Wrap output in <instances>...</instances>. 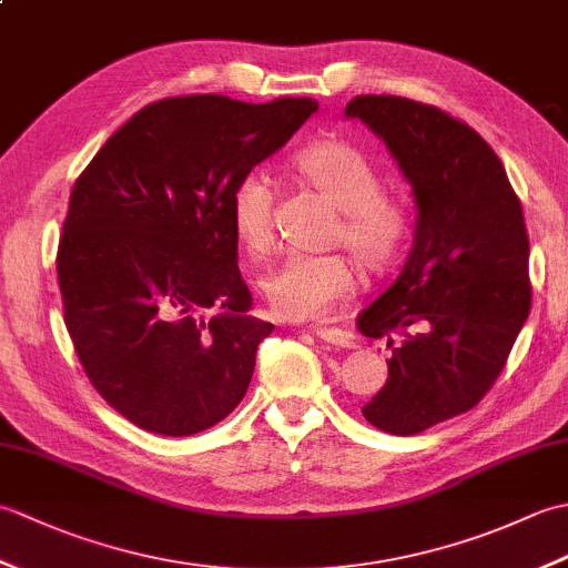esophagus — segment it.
Here are the masks:
<instances>
[{"instance_id": "1", "label": "esophagus", "mask_w": 568, "mask_h": 568, "mask_svg": "<svg viewBox=\"0 0 568 568\" xmlns=\"http://www.w3.org/2000/svg\"><path fill=\"white\" fill-rule=\"evenodd\" d=\"M312 334L317 336L320 342L324 344H332V346H342V348H354L356 339L354 334H348L344 329H336V327H312Z\"/></svg>"}]
</instances>
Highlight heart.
<instances>
[{
    "instance_id": "b5f03b06",
    "label": "heart",
    "mask_w": 568,
    "mask_h": 568,
    "mask_svg": "<svg viewBox=\"0 0 568 568\" xmlns=\"http://www.w3.org/2000/svg\"><path fill=\"white\" fill-rule=\"evenodd\" d=\"M293 171L339 210L332 244L352 251L371 275L388 273L403 258L413 234L405 197L383 190V175L368 155L346 139H320L293 155ZM275 190L263 171L239 180L229 216L241 251L263 256L273 246ZM358 291V273L342 253L287 256L263 275L261 293L275 317L310 322L332 315Z\"/></svg>"
}]
</instances>
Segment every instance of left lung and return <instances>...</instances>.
<instances>
[{
  "mask_svg": "<svg viewBox=\"0 0 568 568\" xmlns=\"http://www.w3.org/2000/svg\"><path fill=\"white\" fill-rule=\"evenodd\" d=\"M346 116L388 143L419 207L403 273L358 317L393 352L361 413L409 437L476 407L508 364L532 307L527 226L496 151L462 119L395 94H358Z\"/></svg>",
  "mask_w": 568,
  "mask_h": 568,
  "instance_id": "8db88e82",
  "label": "left lung"
}]
</instances>
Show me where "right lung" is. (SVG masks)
Wrapping results in <instances>:
<instances>
[{"label":"right lung","instance_id":"obj_1","mask_svg":"<svg viewBox=\"0 0 568 568\" xmlns=\"http://www.w3.org/2000/svg\"><path fill=\"white\" fill-rule=\"evenodd\" d=\"M315 112L310 98H165L78 175L55 256L63 320L92 388L136 427L187 437L246 395L273 324L248 315L229 202Z\"/></svg>","mask_w":568,"mask_h":568}]
</instances>
